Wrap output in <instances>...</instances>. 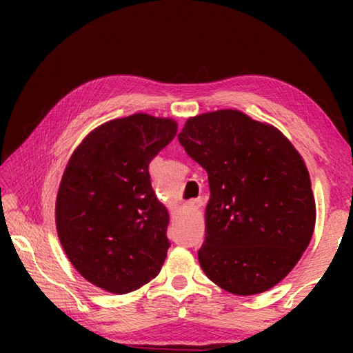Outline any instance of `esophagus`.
<instances>
[{
    "label": "esophagus",
    "instance_id": "obj_1",
    "mask_svg": "<svg viewBox=\"0 0 353 353\" xmlns=\"http://www.w3.org/2000/svg\"><path fill=\"white\" fill-rule=\"evenodd\" d=\"M190 205H191V207H198V205H199V202H198V201H191V202H190Z\"/></svg>",
    "mask_w": 353,
    "mask_h": 353
}]
</instances>
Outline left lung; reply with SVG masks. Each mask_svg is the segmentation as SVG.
Listing matches in <instances>:
<instances>
[{
	"mask_svg": "<svg viewBox=\"0 0 353 353\" xmlns=\"http://www.w3.org/2000/svg\"><path fill=\"white\" fill-rule=\"evenodd\" d=\"M177 139L208 174L202 271L232 294L272 288L313 235L316 207L302 157L276 128L238 110L190 118Z\"/></svg>",
	"mask_w": 353,
	"mask_h": 353,
	"instance_id": "1",
	"label": "left lung"
}]
</instances>
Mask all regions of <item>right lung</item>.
<instances>
[{"mask_svg":"<svg viewBox=\"0 0 353 353\" xmlns=\"http://www.w3.org/2000/svg\"><path fill=\"white\" fill-rule=\"evenodd\" d=\"M177 132L172 119L135 113L85 137L65 168L56 225L65 254L88 282L126 294L162 270L170 218L149 163Z\"/></svg>","mask_w":353,"mask_h":353,"instance_id":"add662e5","label":"right lung"}]
</instances>
